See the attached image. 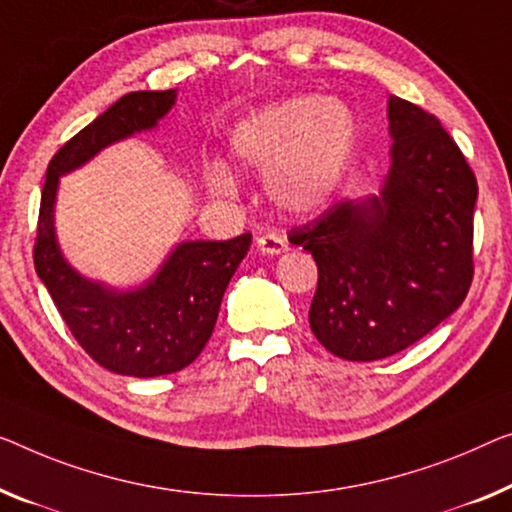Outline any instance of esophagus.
Wrapping results in <instances>:
<instances>
[{
    "label": "esophagus",
    "mask_w": 512,
    "mask_h": 512,
    "mask_svg": "<svg viewBox=\"0 0 512 512\" xmlns=\"http://www.w3.org/2000/svg\"><path fill=\"white\" fill-rule=\"evenodd\" d=\"M255 243H257L259 253H264V255H280V253H285V250L289 248L285 236H282V234H273V232L257 236Z\"/></svg>",
    "instance_id": "esophagus-1"
}]
</instances>
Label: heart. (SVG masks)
<instances>
[{"instance_id":"heart-1","label":"heart","mask_w":512,"mask_h":512,"mask_svg":"<svg viewBox=\"0 0 512 512\" xmlns=\"http://www.w3.org/2000/svg\"><path fill=\"white\" fill-rule=\"evenodd\" d=\"M358 126L352 110L324 96H294L250 112L234 126L230 149L243 167L266 174L280 207L308 213L329 204L352 172ZM209 190L232 197L236 181L223 165L207 170Z\"/></svg>"}]
</instances>
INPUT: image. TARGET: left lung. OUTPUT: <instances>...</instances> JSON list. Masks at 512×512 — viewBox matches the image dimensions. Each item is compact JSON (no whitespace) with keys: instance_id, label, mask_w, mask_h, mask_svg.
Masks as SVG:
<instances>
[{"instance_id":"left-lung-1","label":"left lung","mask_w":512,"mask_h":512,"mask_svg":"<svg viewBox=\"0 0 512 512\" xmlns=\"http://www.w3.org/2000/svg\"><path fill=\"white\" fill-rule=\"evenodd\" d=\"M381 200L335 202L289 241L317 262L310 329L345 361H379L444 322L474 280L476 174L434 114L391 96Z\"/></svg>"}]
</instances>
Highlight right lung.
Wrapping results in <instances>:
<instances>
[{
    "label": "right lung",
    "mask_w": 512,
    "mask_h": 512,
    "mask_svg": "<svg viewBox=\"0 0 512 512\" xmlns=\"http://www.w3.org/2000/svg\"><path fill=\"white\" fill-rule=\"evenodd\" d=\"M174 98V89L121 96L59 147L41 190L34 239L38 278L78 345L117 375L158 377L193 363L211 338L225 289L253 241L246 232L230 241L181 243L147 287L126 294L80 278L61 257L52 227L59 174L87 163L112 142L156 126Z\"/></svg>",
    "instance_id": "add662e5"
}]
</instances>
